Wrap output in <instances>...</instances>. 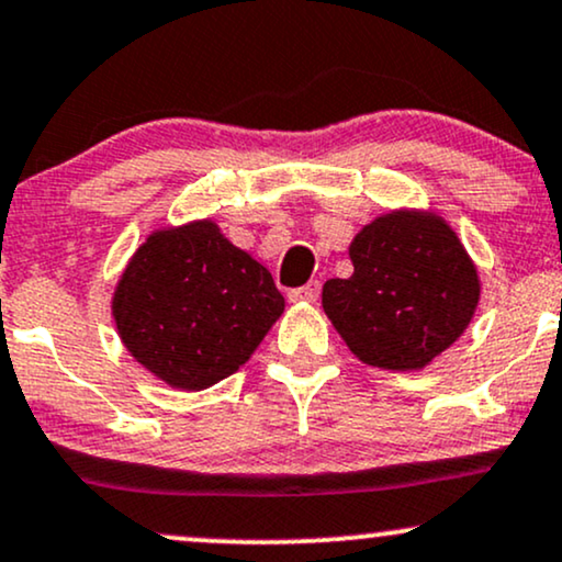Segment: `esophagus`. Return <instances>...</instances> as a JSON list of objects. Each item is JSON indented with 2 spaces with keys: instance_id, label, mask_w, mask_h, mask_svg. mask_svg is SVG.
Here are the masks:
<instances>
[{
  "instance_id": "34e87169",
  "label": "esophagus",
  "mask_w": 562,
  "mask_h": 562,
  "mask_svg": "<svg viewBox=\"0 0 562 562\" xmlns=\"http://www.w3.org/2000/svg\"><path fill=\"white\" fill-rule=\"evenodd\" d=\"M319 293H322L319 280H311L308 285H303L299 290H290L288 299L293 303H316V301H319Z\"/></svg>"
}]
</instances>
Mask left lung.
Masks as SVG:
<instances>
[{"label": "left lung", "mask_w": 562, "mask_h": 562, "mask_svg": "<svg viewBox=\"0 0 562 562\" xmlns=\"http://www.w3.org/2000/svg\"><path fill=\"white\" fill-rule=\"evenodd\" d=\"M353 274L327 280L322 306L358 361L422 371L469 329L482 280L463 240L431 209H392L350 240Z\"/></svg>", "instance_id": "8db88e82"}]
</instances>
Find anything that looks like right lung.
I'll return each mask as SVG.
<instances>
[{"instance_id": "1", "label": "right lung", "mask_w": 562, "mask_h": 562, "mask_svg": "<svg viewBox=\"0 0 562 562\" xmlns=\"http://www.w3.org/2000/svg\"><path fill=\"white\" fill-rule=\"evenodd\" d=\"M282 311L269 269L233 246L212 216L151 229L112 293L127 353L180 392L235 374Z\"/></svg>"}]
</instances>
